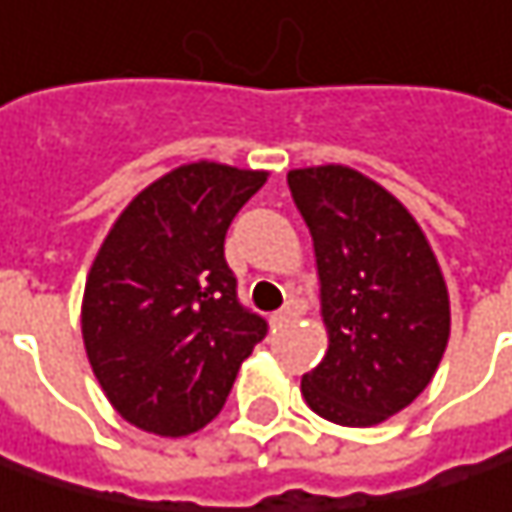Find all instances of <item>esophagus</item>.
Masks as SVG:
<instances>
[{
	"label": "esophagus",
	"mask_w": 512,
	"mask_h": 512,
	"mask_svg": "<svg viewBox=\"0 0 512 512\" xmlns=\"http://www.w3.org/2000/svg\"><path fill=\"white\" fill-rule=\"evenodd\" d=\"M298 316H301V304L289 301L284 310H278V313L269 318V321H272V327H275V330H281V327H286V324H292Z\"/></svg>",
	"instance_id": "obj_1"
}]
</instances>
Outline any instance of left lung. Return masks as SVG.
I'll return each mask as SVG.
<instances>
[{"instance_id": "left-lung-1", "label": "left lung", "mask_w": 512, "mask_h": 512, "mask_svg": "<svg viewBox=\"0 0 512 512\" xmlns=\"http://www.w3.org/2000/svg\"><path fill=\"white\" fill-rule=\"evenodd\" d=\"M321 278L324 359L301 379L307 406L339 426H374L435 376L449 342V295L406 208L342 165L286 176Z\"/></svg>"}]
</instances>
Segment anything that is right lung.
<instances>
[{
  "instance_id": "add662e5",
  "label": "right lung",
  "mask_w": 512,
  "mask_h": 512,
  "mask_svg": "<svg viewBox=\"0 0 512 512\" xmlns=\"http://www.w3.org/2000/svg\"><path fill=\"white\" fill-rule=\"evenodd\" d=\"M266 173L196 162L127 205L92 263L83 342L109 403L138 429L191 435L226 406L266 318L237 298L226 231Z\"/></svg>"
}]
</instances>
